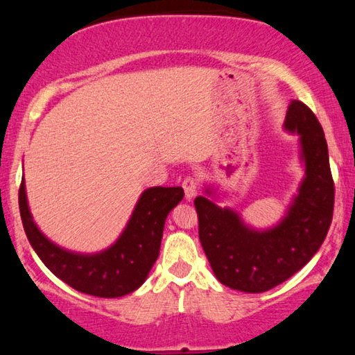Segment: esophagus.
Returning <instances> with one entry per match:
<instances>
[{
	"label": "esophagus",
	"instance_id": "obj_1",
	"mask_svg": "<svg viewBox=\"0 0 355 355\" xmlns=\"http://www.w3.org/2000/svg\"><path fill=\"white\" fill-rule=\"evenodd\" d=\"M183 189L184 196L188 200H192L197 194V189H199V184H197V180L194 177H186L183 180Z\"/></svg>",
	"mask_w": 355,
	"mask_h": 355
}]
</instances>
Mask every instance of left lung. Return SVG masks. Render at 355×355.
I'll return each mask as SVG.
<instances>
[{
	"mask_svg": "<svg viewBox=\"0 0 355 355\" xmlns=\"http://www.w3.org/2000/svg\"><path fill=\"white\" fill-rule=\"evenodd\" d=\"M285 128L300 136L305 178L279 225L258 232L230 208L202 196L194 200L202 248L216 277L233 290L263 293L290 279L321 248L332 222L335 188L321 123L307 105L293 100Z\"/></svg>",
	"mask_w": 355,
	"mask_h": 355,
	"instance_id": "obj_1",
	"label": "left lung"
}]
</instances>
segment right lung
<instances>
[{
	"mask_svg": "<svg viewBox=\"0 0 355 355\" xmlns=\"http://www.w3.org/2000/svg\"><path fill=\"white\" fill-rule=\"evenodd\" d=\"M184 191L155 186L142 192L127 228L100 254H75L53 244L42 235L29 213L25 180L19 191L23 228L42 263L76 291L97 297H120L137 290L159 255L164 222L173 207L182 202Z\"/></svg>",
	"mask_w": 355,
	"mask_h": 355,
	"instance_id": "1",
	"label": "right lung"
}]
</instances>
